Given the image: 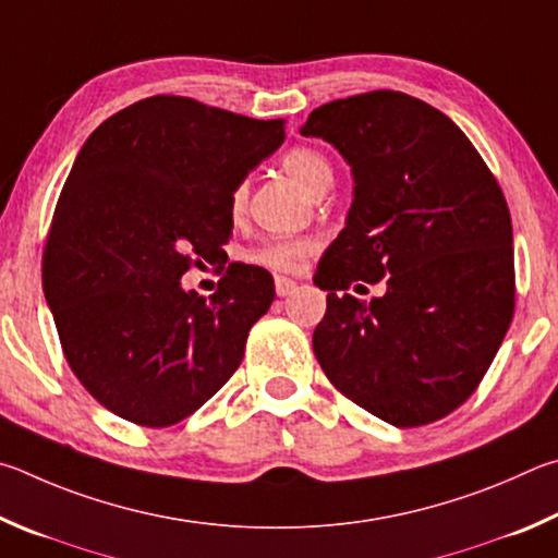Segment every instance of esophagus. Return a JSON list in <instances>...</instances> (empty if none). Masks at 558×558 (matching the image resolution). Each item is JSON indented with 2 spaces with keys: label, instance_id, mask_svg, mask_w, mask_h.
<instances>
[{
  "label": "esophagus",
  "instance_id": "esophagus-1",
  "mask_svg": "<svg viewBox=\"0 0 558 558\" xmlns=\"http://www.w3.org/2000/svg\"><path fill=\"white\" fill-rule=\"evenodd\" d=\"M274 289H277V296L284 299V296H291V294H294V291H296L299 287H296V281H294V279L277 277V279H274Z\"/></svg>",
  "mask_w": 558,
  "mask_h": 558
}]
</instances>
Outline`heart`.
Returning <instances> with one entry per match:
<instances>
[{
	"instance_id": "1",
	"label": "heart",
	"mask_w": 558,
	"mask_h": 558,
	"mask_svg": "<svg viewBox=\"0 0 558 558\" xmlns=\"http://www.w3.org/2000/svg\"><path fill=\"white\" fill-rule=\"evenodd\" d=\"M281 169L314 198L318 193L330 191V185H333V166L314 146H294V149H289L284 159H281ZM244 203H247V185H240L232 193V213L240 215L244 210ZM308 252V240H271L252 252V262L274 271H294Z\"/></svg>"
}]
</instances>
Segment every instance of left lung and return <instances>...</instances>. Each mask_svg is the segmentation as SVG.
I'll return each instance as SVG.
<instances>
[{
    "label": "left lung",
    "mask_w": 558,
    "mask_h": 558,
    "mask_svg": "<svg viewBox=\"0 0 558 558\" xmlns=\"http://www.w3.org/2000/svg\"><path fill=\"white\" fill-rule=\"evenodd\" d=\"M301 134L333 144L355 183L314 277L328 291L318 363L383 422L432 424L475 392L510 328L514 250L500 185L453 120L404 93L320 105ZM379 278L385 298L347 294Z\"/></svg>",
    "instance_id": "obj_1"
}]
</instances>
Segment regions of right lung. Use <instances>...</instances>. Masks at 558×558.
<instances>
[{"label": "right lung", "instance_id": "right-lung-1", "mask_svg": "<svg viewBox=\"0 0 558 558\" xmlns=\"http://www.w3.org/2000/svg\"><path fill=\"white\" fill-rule=\"evenodd\" d=\"M191 97L154 95L87 136L58 198L44 294L68 365L112 414L171 426L240 367L274 301L267 269L234 262L205 301L181 277L232 234V193L284 142Z\"/></svg>", "mask_w": 558, "mask_h": 558}]
</instances>
